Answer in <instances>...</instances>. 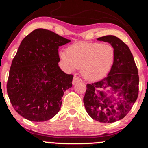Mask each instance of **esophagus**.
<instances>
[{
	"label": "esophagus",
	"mask_w": 148,
	"mask_h": 148,
	"mask_svg": "<svg viewBox=\"0 0 148 148\" xmlns=\"http://www.w3.org/2000/svg\"><path fill=\"white\" fill-rule=\"evenodd\" d=\"M80 81H81V80L80 78L78 77V76H74V78H73V81H72V84L74 85L75 84H76V83L78 82H80Z\"/></svg>",
	"instance_id": "obj_1"
}]
</instances>
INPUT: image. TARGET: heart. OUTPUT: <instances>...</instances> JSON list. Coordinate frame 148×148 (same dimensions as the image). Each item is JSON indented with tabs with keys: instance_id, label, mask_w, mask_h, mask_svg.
I'll list each match as a JSON object with an SVG mask.
<instances>
[{
	"instance_id": "1",
	"label": "heart",
	"mask_w": 148,
	"mask_h": 148,
	"mask_svg": "<svg viewBox=\"0 0 148 148\" xmlns=\"http://www.w3.org/2000/svg\"><path fill=\"white\" fill-rule=\"evenodd\" d=\"M60 57L69 70L81 68L82 76L88 81H97L110 72L115 60L111 45L99 42H79L71 46Z\"/></svg>"
}]
</instances>
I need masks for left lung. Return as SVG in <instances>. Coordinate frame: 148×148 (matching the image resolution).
Listing matches in <instances>:
<instances>
[{
    "label": "left lung",
    "mask_w": 148,
    "mask_h": 148,
    "mask_svg": "<svg viewBox=\"0 0 148 148\" xmlns=\"http://www.w3.org/2000/svg\"><path fill=\"white\" fill-rule=\"evenodd\" d=\"M111 44L115 60L106 78L87 84L84 103L92 118L103 123L121 120L132 109L138 95L139 77L133 55L126 44L114 35L97 38ZM109 89L106 91L103 90Z\"/></svg>",
    "instance_id": "left-lung-1"
}]
</instances>
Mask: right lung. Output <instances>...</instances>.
<instances>
[{"label":"right lung","instance_id":"1","mask_svg":"<svg viewBox=\"0 0 148 148\" xmlns=\"http://www.w3.org/2000/svg\"><path fill=\"white\" fill-rule=\"evenodd\" d=\"M70 40L37 28L22 40L12 62L7 91L22 117L44 122L60 111L64 92L72 86V74L58 66V48Z\"/></svg>","mask_w":148,"mask_h":148}]
</instances>
